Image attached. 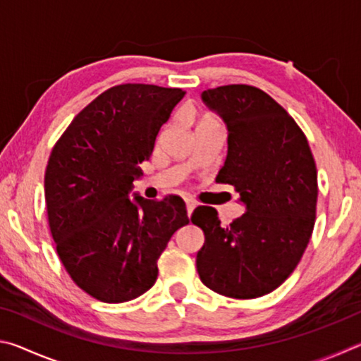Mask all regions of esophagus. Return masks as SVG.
Masks as SVG:
<instances>
[{"label":"esophagus","instance_id":"obj_1","mask_svg":"<svg viewBox=\"0 0 361 361\" xmlns=\"http://www.w3.org/2000/svg\"><path fill=\"white\" fill-rule=\"evenodd\" d=\"M195 204L192 199H186V210H188V216H191V213L194 212V209H195Z\"/></svg>","mask_w":361,"mask_h":361}]
</instances>
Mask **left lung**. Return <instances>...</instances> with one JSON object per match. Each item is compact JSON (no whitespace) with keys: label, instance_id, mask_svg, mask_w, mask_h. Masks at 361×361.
<instances>
[{"label":"left lung","instance_id":"obj_1","mask_svg":"<svg viewBox=\"0 0 361 361\" xmlns=\"http://www.w3.org/2000/svg\"><path fill=\"white\" fill-rule=\"evenodd\" d=\"M228 129V156L216 181L232 185L245 213L223 226L213 207L191 221L204 231L195 266L219 295L253 299L279 288L295 271L312 235L317 169L295 119L261 89L221 85L202 92Z\"/></svg>","mask_w":361,"mask_h":361}]
</instances>
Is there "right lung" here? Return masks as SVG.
I'll use <instances>...</instances> for the list:
<instances>
[{
	"label": "right lung",
	"instance_id": "obj_1",
	"mask_svg": "<svg viewBox=\"0 0 361 361\" xmlns=\"http://www.w3.org/2000/svg\"><path fill=\"white\" fill-rule=\"evenodd\" d=\"M185 92L121 84L90 102L49 157L44 195L59 258L79 288L103 302L142 296L157 279V259L189 223L178 195L133 194L138 166Z\"/></svg>",
	"mask_w": 361,
	"mask_h": 361
}]
</instances>
